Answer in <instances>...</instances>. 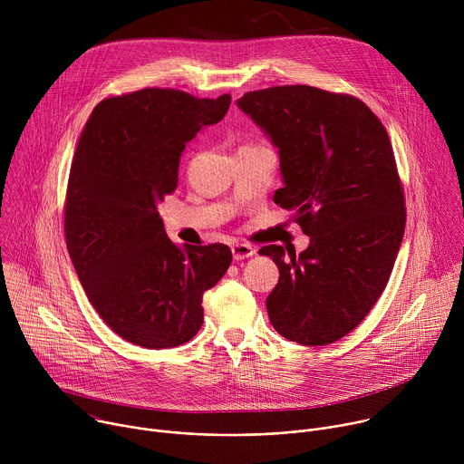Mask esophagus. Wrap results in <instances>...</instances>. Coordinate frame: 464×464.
<instances>
[{"label":"esophagus","instance_id":"1","mask_svg":"<svg viewBox=\"0 0 464 464\" xmlns=\"http://www.w3.org/2000/svg\"><path fill=\"white\" fill-rule=\"evenodd\" d=\"M231 251H233V258H235V260H242V258H246V256H253L256 249H255L251 244L238 242V244H235V246L231 247Z\"/></svg>","mask_w":464,"mask_h":464}]
</instances>
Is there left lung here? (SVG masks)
Masks as SVG:
<instances>
[{"instance_id":"1","label":"left lung","mask_w":464,"mask_h":464,"mask_svg":"<svg viewBox=\"0 0 464 464\" xmlns=\"http://www.w3.org/2000/svg\"><path fill=\"white\" fill-rule=\"evenodd\" d=\"M279 149L285 187L274 202L294 211L310 246L274 258L266 299L274 328L299 345L334 343L380 299L406 229V198L382 121L360 99L312 86H274L237 101Z\"/></svg>"}]
</instances>
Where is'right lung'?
Returning <instances> with one entry per match:
<instances>
[{"mask_svg": "<svg viewBox=\"0 0 464 464\" xmlns=\"http://www.w3.org/2000/svg\"><path fill=\"white\" fill-rule=\"evenodd\" d=\"M229 104V93L145 88L101 101L82 130L65 192V244L90 303L130 343L160 351L192 340L204 292L229 268L226 244L178 247L158 213L178 187L185 145Z\"/></svg>", "mask_w": 464, "mask_h": 464, "instance_id": "right-lung-1", "label": "right lung"}]
</instances>
